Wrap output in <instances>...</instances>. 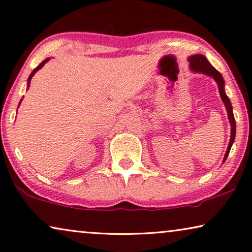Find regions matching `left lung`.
Instances as JSON below:
<instances>
[{
	"instance_id": "1",
	"label": "left lung",
	"mask_w": 252,
	"mask_h": 252,
	"mask_svg": "<svg viewBox=\"0 0 252 252\" xmlns=\"http://www.w3.org/2000/svg\"><path fill=\"white\" fill-rule=\"evenodd\" d=\"M188 60L189 61V68H191V70L194 73L206 74V75H208V77H211L215 80L217 83V87H218V91H220V94L221 101L225 104L227 114H228V120H229L230 126H231V130H230L229 144H228V147H227L224 160H222V163H224L227 159V157H228V155H229L230 148H231L232 144H234L235 136H236V122H235L234 113H232V106H231L230 99L228 98V96L226 95V92H225V81H224V79H222L221 74L218 72V71L214 67H213L210 63H208V60L206 59L205 56L198 55V54L193 55V56H189Z\"/></svg>"
}]
</instances>
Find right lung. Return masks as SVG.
<instances>
[{
  "mask_svg": "<svg viewBox=\"0 0 252 252\" xmlns=\"http://www.w3.org/2000/svg\"><path fill=\"white\" fill-rule=\"evenodd\" d=\"M50 60V58H47V59H45L44 61H42V63L39 64V65H38V67L37 68H35L34 70H32V73H31V75H30V78H28V80H27V90L28 89H30V83H31V80H32V77H34V74L37 72V71L38 70H40L42 67H44V65H45V63H48V61ZM21 102H22V99H21ZM21 102H20V104H21Z\"/></svg>",
  "mask_w": 252,
  "mask_h": 252,
  "instance_id": "1",
  "label": "right lung"
}]
</instances>
